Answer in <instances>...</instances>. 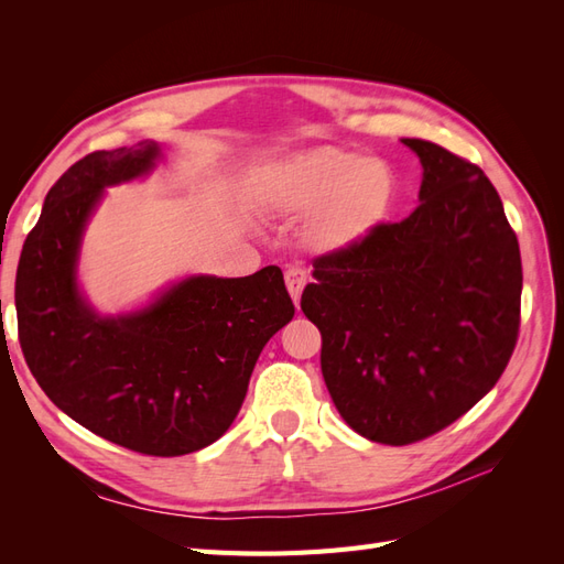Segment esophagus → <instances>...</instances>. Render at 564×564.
Here are the masks:
<instances>
[{"label":"esophagus","mask_w":564,"mask_h":564,"mask_svg":"<svg viewBox=\"0 0 564 564\" xmlns=\"http://www.w3.org/2000/svg\"><path fill=\"white\" fill-rule=\"evenodd\" d=\"M305 280H308V275H305V270L301 265H289L284 270V282H286V292L289 296L294 299V303L299 305V299H301V292L305 286Z\"/></svg>","instance_id":"1"}]
</instances>
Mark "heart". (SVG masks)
Instances as JSON below:
<instances>
[{"mask_svg":"<svg viewBox=\"0 0 564 564\" xmlns=\"http://www.w3.org/2000/svg\"><path fill=\"white\" fill-rule=\"evenodd\" d=\"M395 178L379 160H360L338 148L303 152L270 176L268 195L284 212H308L311 240L324 249H346L386 216Z\"/></svg>","mask_w":564,"mask_h":564,"instance_id":"b5f03b06","label":"heart"}]
</instances>
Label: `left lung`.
<instances>
[{
	"label": "left lung",
	"mask_w": 564,
	"mask_h": 564,
	"mask_svg": "<svg viewBox=\"0 0 564 564\" xmlns=\"http://www.w3.org/2000/svg\"><path fill=\"white\" fill-rule=\"evenodd\" d=\"M402 143L423 164L421 204L317 256L301 296L338 414L392 447L447 429L501 379L522 294L518 237L482 169L431 141Z\"/></svg>",
	"instance_id": "1"
}]
</instances>
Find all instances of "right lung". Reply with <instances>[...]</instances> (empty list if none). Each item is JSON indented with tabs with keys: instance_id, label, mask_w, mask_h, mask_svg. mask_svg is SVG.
Listing matches in <instances>:
<instances>
[{
	"instance_id": "add662e5",
	"label": "right lung",
	"mask_w": 564,
	"mask_h": 564,
	"mask_svg": "<svg viewBox=\"0 0 564 564\" xmlns=\"http://www.w3.org/2000/svg\"><path fill=\"white\" fill-rule=\"evenodd\" d=\"M155 143L96 150L51 185L15 272L25 362L84 429L145 456H183L224 435L256 360L294 317L282 270L191 278L129 317L100 319L82 301L75 261L106 185L145 174Z\"/></svg>"
}]
</instances>
